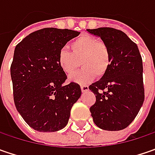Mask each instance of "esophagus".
<instances>
[{
    "mask_svg": "<svg viewBox=\"0 0 155 155\" xmlns=\"http://www.w3.org/2000/svg\"><path fill=\"white\" fill-rule=\"evenodd\" d=\"M81 91H82V92H86L89 91V86L88 85H81Z\"/></svg>",
    "mask_w": 155,
    "mask_h": 155,
    "instance_id": "obj_1",
    "label": "esophagus"
}]
</instances>
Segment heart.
Listing matches in <instances>:
<instances>
[{
	"instance_id": "b5f03b06",
	"label": "heart",
	"mask_w": 155,
	"mask_h": 155,
	"mask_svg": "<svg viewBox=\"0 0 155 155\" xmlns=\"http://www.w3.org/2000/svg\"><path fill=\"white\" fill-rule=\"evenodd\" d=\"M71 51L61 49L58 54L60 69L67 75L72 74L79 66V71L71 75L69 80L79 84H88L96 78L103 77L110 68L111 59L108 46L92 36L84 35L70 44Z\"/></svg>"
}]
</instances>
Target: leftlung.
I'll return each mask as SVG.
<instances>
[{"label": "left lung", "instance_id": "obj_1", "mask_svg": "<svg viewBox=\"0 0 155 155\" xmlns=\"http://www.w3.org/2000/svg\"><path fill=\"white\" fill-rule=\"evenodd\" d=\"M100 37L110 53V68L89 89L96 95L90 108L95 124L118 131L134 121L144 102L142 59L137 45L126 33L111 27L87 29Z\"/></svg>", "mask_w": 155, "mask_h": 155}]
</instances>
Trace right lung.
Segmentation results:
<instances>
[{"label": "right lung", "mask_w": 155, "mask_h": 155, "mask_svg": "<svg viewBox=\"0 0 155 155\" xmlns=\"http://www.w3.org/2000/svg\"><path fill=\"white\" fill-rule=\"evenodd\" d=\"M79 32L53 27L30 33L16 45L10 72L14 100L24 121L39 132H55L68 123L71 110L81 96L76 83L58 62V51Z\"/></svg>", "instance_id": "1"}]
</instances>
